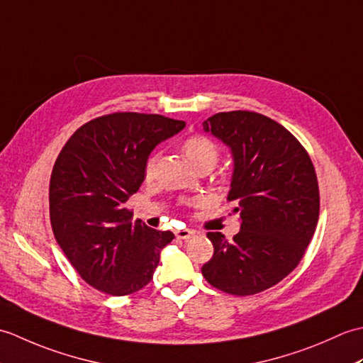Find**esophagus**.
<instances>
[{
	"label": "esophagus",
	"instance_id": "34e87169",
	"mask_svg": "<svg viewBox=\"0 0 363 363\" xmlns=\"http://www.w3.org/2000/svg\"><path fill=\"white\" fill-rule=\"evenodd\" d=\"M174 235L177 238H181V240H187V238L195 235V230H191V229H176Z\"/></svg>",
	"mask_w": 363,
	"mask_h": 363
}]
</instances>
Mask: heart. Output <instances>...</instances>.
Segmentation results:
<instances>
[{
  "label": "heart",
  "mask_w": 363,
  "mask_h": 363,
  "mask_svg": "<svg viewBox=\"0 0 363 363\" xmlns=\"http://www.w3.org/2000/svg\"><path fill=\"white\" fill-rule=\"evenodd\" d=\"M182 151L186 154L187 160L194 165L196 169L204 165H215L218 160V148L211 138L204 135H191L189 137L182 145ZM154 162L150 160L146 165V174L152 173Z\"/></svg>",
  "instance_id": "obj_1"
}]
</instances>
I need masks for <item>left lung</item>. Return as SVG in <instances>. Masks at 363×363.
Listing matches in <instances>:
<instances>
[{
    "mask_svg": "<svg viewBox=\"0 0 363 363\" xmlns=\"http://www.w3.org/2000/svg\"><path fill=\"white\" fill-rule=\"evenodd\" d=\"M203 126L233 151L228 201L237 203L242 226L230 242L221 233H207L213 256L201 272L229 295H256L281 282L304 257L320 215L317 173L298 138L265 115L220 112Z\"/></svg>",
    "mask_w": 363,
    "mask_h": 363,
    "instance_id": "left-lung-1",
    "label": "left lung"
}]
</instances>
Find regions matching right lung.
<instances>
[{
	"instance_id": "right-lung-1",
	"label": "right lung",
	"mask_w": 363,
	"mask_h": 363,
	"mask_svg": "<svg viewBox=\"0 0 363 363\" xmlns=\"http://www.w3.org/2000/svg\"><path fill=\"white\" fill-rule=\"evenodd\" d=\"M184 126L157 113L113 112L74 130L59 152L50 179L51 228L94 289L125 296L152 279L174 234L134 221L125 204L145 181L154 146Z\"/></svg>"
}]
</instances>
